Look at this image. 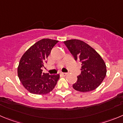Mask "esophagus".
I'll return each mask as SVG.
<instances>
[{
	"label": "esophagus",
	"instance_id": "1",
	"mask_svg": "<svg viewBox=\"0 0 123 123\" xmlns=\"http://www.w3.org/2000/svg\"><path fill=\"white\" fill-rule=\"evenodd\" d=\"M61 74H62V75L66 76V75H67V74H68V73H64V72H62V73H61Z\"/></svg>",
	"mask_w": 123,
	"mask_h": 123
}]
</instances>
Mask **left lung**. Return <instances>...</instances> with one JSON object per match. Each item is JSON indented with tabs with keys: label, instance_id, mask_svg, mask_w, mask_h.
I'll use <instances>...</instances> for the list:
<instances>
[{
	"label": "left lung",
	"instance_id": "1",
	"mask_svg": "<svg viewBox=\"0 0 123 123\" xmlns=\"http://www.w3.org/2000/svg\"><path fill=\"white\" fill-rule=\"evenodd\" d=\"M76 61L82 63L81 73L73 84L74 90L87 92L95 90L106 75V65L100 55L86 42L78 39L64 41Z\"/></svg>",
	"mask_w": 123,
	"mask_h": 123
}]
</instances>
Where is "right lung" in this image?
I'll use <instances>...</instances> for the list:
<instances>
[{
    "label": "right lung",
    "mask_w": 123,
    "mask_h": 123,
    "mask_svg": "<svg viewBox=\"0 0 123 123\" xmlns=\"http://www.w3.org/2000/svg\"><path fill=\"white\" fill-rule=\"evenodd\" d=\"M58 41L43 39L32 45L23 55L18 68V77L24 87L33 94H47L55 88L59 74L42 72L43 63Z\"/></svg>",
    "instance_id": "obj_1"
}]
</instances>
